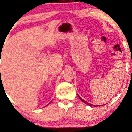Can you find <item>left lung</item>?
I'll return each instance as SVG.
<instances>
[{"mask_svg":"<svg viewBox=\"0 0 132 132\" xmlns=\"http://www.w3.org/2000/svg\"><path fill=\"white\" fill-rule=\"evenodd\" d=\"M78 96L79 97V98H80V100H82V102H84V103H85L86 105H89V106H93V107H98V106H101V105H92V104H91V103H88V102H86V101H85L84 100L82 99V98H81V97L80 96L78 95Z\"/></svg>","mask_w":132,"mask_h":132,"instance_id":"1","label":"left lung"}]
</instances>
